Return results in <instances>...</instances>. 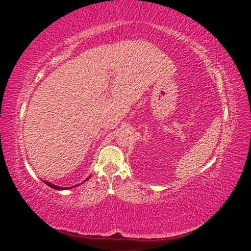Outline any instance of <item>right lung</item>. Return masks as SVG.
<instances>
[{"mask_svg": "<svg viewBox=\"0 0 251 251\" xmlns=\"http://www.w3.org/2000/svg\"><path fill=\"white\" fill-rule=\"evenodd\" d=\"M91 176H89L86 180H85V182L90 178ZM45 183H46L48 186H50V187H52V188H54V189H57V191H62V189H69V188H72V187H76V186H78V185H74V186H71V187H60V186H58V185H54V184H52V183H50V182H48V181H44Z\"/></svg>", "mask_w": 251, "mask_h": 251, "instance_id": "right-lung-1", "label": "right lung"}]
</instances>
